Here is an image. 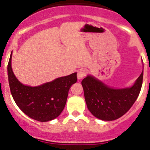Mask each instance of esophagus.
Listing matches in <instances>:
<instances>
[{"label":"esophagus","instance_id":"obj_1","mask_svg":"<svg viewBox=\"0 0 150 150\" xmlns=\"http://www.w3.org/2000/svg\"><path fill=\"white\" fill-rule=\"evenodd\" d=\"M87 71L85 69H79L77 71V78L78 79H82L86 76Z\"/></svg>","mask_w":150,"mask_h":150}]
</instances>
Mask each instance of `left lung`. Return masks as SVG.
I'll return each mask as SVG.
<instances>
[{
	"label": "left lung",
	"instance_id": "left-lung-1",
	"mask_svg": "<svg viewBox=\"0 0 150 150\" xmlns=\"http://www.w3.org/2000/svg\"><path fill=\"white\" fill-rule=\"evenodd\" d=\"M143 76L144 71L132 87L124 88H112L94 76H87L83 79L82 86L88 110L104 121H112L122 116L137 100Z\"/></svg>",
	"mask_w": 150,
	"mask_h": 150
}]
</instances>
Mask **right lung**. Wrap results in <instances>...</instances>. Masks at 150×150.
I'll return each mask as SVG.
<instances>
[{
    "instance_id": "add662e5",
    "label": "right lung",
    "mask_w": 150,
    "mask_h": 150,
    "mask_svg": "<svg viewBox=\"0 0 150 150\" xmlns=\"http://www.w3.org/2000/svg\"><path fill=\"white\" fill-rule=\"evenodd\" d=\"M12 52L7 66L12 96L19 109L39 122L52 120L61 114L67 102L70 88L77 81L76 73L57 78L39 86H28L16 77L11 66Z\"/></svg>"
}]
</instances>
